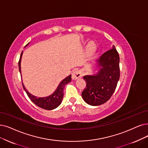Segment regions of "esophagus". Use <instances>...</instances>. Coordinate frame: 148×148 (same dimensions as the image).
Instances as JSON below:
<instances>
[{"label":"esophagus","instance_id":"esophagus-1","mask_svg":"<svg viewBox=\"0 0 148 148\" xmlns=\"http://www.w3.org/2000/svg\"><path fill=\"white\" fill-rule=\"evenodd\" d=\"M82 73L80 70H75L72 73V78L73 80H76L82 77Z\"/></svg>","mask_w":148,"mask_h":148}]
</instances>
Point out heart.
Instances as JSON below:
<instances>
[{
  "label": "heart",
  "mask_w": 148,
  "mask_h": 148,
  "mask_svg": "<svg viewBox=\"0 0 148 148\" xmlns=\"http://www.w3.org/2000/svg\"><path fill=\"white\" fill-rule=\"evenodd\" d=\"M97 50V45L93 41H91V42H88V44L87 45L86 48V53L88 56H92L93 55L95 52Z\"/></svg>",
  "instance_id": "heart-1"
}]
</instances>
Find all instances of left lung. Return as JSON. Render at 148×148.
<instances>
[{"label": "left lung", "instance_id": "1", "mask_svg": "<svg viewBox=\"0 0 148 148\" xmlns=\"http://www.w3.org/2000/svg\"><path fill=\"white\" fill-rule=\"evenodd\" d=\"M97 73L85 75L86 87L82 92L84 101L91 106H99L107 102L115 90L120 79V57L113 45L96 61Z\"/></svg>", "mask_w": 148, "mask_h": 148}]
</instances>
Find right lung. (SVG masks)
Masks as SVG:
<instances>
[{
	"label": "right lung",
	"instance_id": "obj_1",
	"mask_svg": "<svg viewBox=\"0 0 148 148\" xmlns=\"http://www.w3.org/2000/svg\"><path fill=\"white\" fill-rule=\"evenodd\" d=\"M29 44H27L26 45H28ZM25 46V47H26ZM23 54V51L22 52V53L20 57V60L19 61V72L21 74V59ZM72 80V77H71V75L69 76H67V77L64 79L58 85L57 88L56 90L51 95H50V96L46 97H37L36 96L33 95L32 94L30 93H29L27 90L26 89L25 87L23 85V82H22V86L23 87V89L25 90V92L27 93L28 97L29 98L32 100V101L35 104L39 106V108H42L45 110H53L55 109L56 108H58L59 106H60L61 103H62V100L64 97V87L67 84H68L69 82H70Z\"/></svg>",
	"mask_w": 148,
	"mask_h": 148
}]
</instances>
